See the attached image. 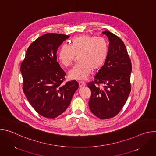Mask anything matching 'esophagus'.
Returning a JSON list of instances; mask_svg holds the SVG:
<instances>
[{
	"label": "esophagus",
	"mask_w": 156,
	"mask_h": 156,
	"mask_svg": "<svg viewBox=\"0 0 156 156\" xmlns=\"http://www.w3.org/2000/svg\"><path fill=\"white\" fill-rule=\"evenodd\" d=\"M78 83H79V86H80V87H81V86L85 85V83H84V82H83V81H79Z\"/></svg>",
	"instance_id": "obj_1"
}]
</instances>
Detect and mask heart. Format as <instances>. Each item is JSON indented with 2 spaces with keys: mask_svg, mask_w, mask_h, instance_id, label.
<instances>
[{
  "mask_svg": "<svg viewBox=\"0 0 156 156\" xmlns=\"http://www.w3.org/2000/svg\"><path fill=\"white\" fill-rule=\"evenodd\" d=\"M108 46L102 37L80 35L73 37L70 46L63 44L57 52L60 63L65 66H70L76 55L80 62L69 72L70 78L84 80L92 70H97L104 64L108 55Z\"/></svg>",
  "mask_w": 156,
  "mask_h": 156,
  "instance_id": "b5f03b06",
  "label": "heart"
}]
</instances>
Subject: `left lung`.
Segmentation results:
<instances>
[{
  "mask_svg": "<svg viewBox=\"0 0 156 156\" xmlns=\"http://www.w3.org/2000/svg\"><path fill=\"white\" fill-rule=\"evenodd\" d=\"M102 33L109 41L108 55L94 81L87 84L91 91L89 107L97 117L107 119L116 116L127 101L132 66L122 40L108 31Z\"/></svg>",
  "mask_w": 156,
  "mask_h": 156,
  "instance_id": "1",
  "label": "left lung"
}]
</instances>
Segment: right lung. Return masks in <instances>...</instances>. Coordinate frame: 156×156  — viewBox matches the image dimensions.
<instances>
[{
  "mask_svg": "<svg viewBox=\"0 0 156 156\" xmlns=\"http://www.w3.org/2000/svg\"><path fill=\"white\" fill-rule=\"evenodd\" d=\"M70 36L47 33L36 39L28 48L21 64L23 92L34 109L41 116L54 119L71 102L79 84L66 82L65 72L57 62V52Z\"/></svg>",
  "mask_w": 156,
  "mask_h": 156,
  "instance_id": "right-lung-1",
  "label": "right lung"
}]
</instances>
